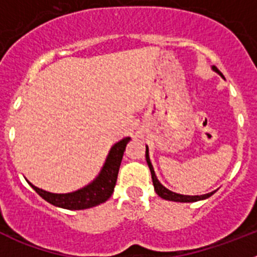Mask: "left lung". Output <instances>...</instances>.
I'll list each match as a JSON object with an SVG mask.
<instances>
[{"instance_id":"left-lung-1","label":"left lung","mask_w":257,"mask_h":257,"mask_svg":"<svg viewBox=\"0 0 257 257\" xmlns=\"http://www.w3.org/2000/svg\"><path fill=\"white\" fill-rule=\"evenodd\" d=\"M212 69L216 72V73H219L220 76L224 78V76H222L221 73H220V70L217 69L215 65L212 67ZM145 158H147V163H148L149 166V170H151V174H152V180H153V185H154V190H156V193L158 194V196L161 197V198L163 199H167V201H174V202H197V201H201V199H206L208 198V197H211L213 194V193L216 192V190H213V192L211 193H207V194H203V196H184V194H178V193H174L171 192V190H169L167 188H165L162 185V184L160 183V180L157 179L156 176V172H154V169L153 166H152L151 163V158H149V149L148 147H147V149H145Z\"/></svg>"}]
</instances>
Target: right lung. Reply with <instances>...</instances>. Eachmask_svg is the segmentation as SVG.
I'll return each mask as SVG.
<instances>
[{
  "instance_id": "add662e5",
  "label": "right lung",
  "mask_w": 257,
  "mask_h": 257,
  "mask_svg": "<svg viewBox=\"0 0 257 257\" xmlns=\"http://www.w3.org/2000/svg\"><path fill=\"white\" fill-rule=\"evenodd\" d=\"M128 142H130V138H123L122 140L115 143L109 151L105 163H104L103 169H101L100 174L96 176V179L86 187L76 190V192L64 193V194L50 193L35 187L28 180L27 181L37 192V194H40L45 201L56 206V207L67 208V210H85V208L100 205V203L108 201L109 197L112 196L113 190H114L122 157H123V152Z\"/></svg>"
}]
</instances>
